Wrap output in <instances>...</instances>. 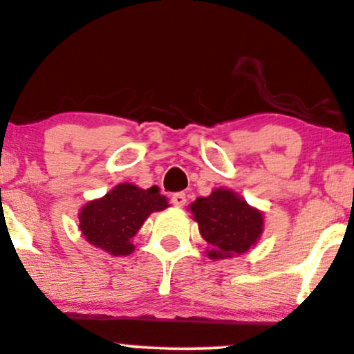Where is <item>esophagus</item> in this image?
Wrapping results in <instances>:
<instances>
[{
	"label": "esophagus",
	"instance_id": "obj_1",
	"mask_svg": "<svg viewBox=\"0 0 354 354\" xmlns=\"http://www.w3.org/2000/svg\"><path fill=\"white\" fill-rule=\"evenodd\" d=\"M171 203L176 208H183L186 205V194L185 193H174L171 196Z\"/></svg>",
	"mask_w": 354,
	"mask_h": 354
}]
</instances>
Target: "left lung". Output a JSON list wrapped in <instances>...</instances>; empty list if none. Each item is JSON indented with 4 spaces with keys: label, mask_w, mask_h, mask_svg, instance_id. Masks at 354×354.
I'll use <instances>...</instances> for the list:
<instances>
[{
    "label": "left lung",
    "mask_w": 354,
    "mask_h": 354,
    "mask_svg": "<svg viewBox=\"0 0 354 354\" xmlns=\"http://www.w3.org/2000/svg\"><path fill=\"white\" fill-rule=\"evenodd\" d=\"M200 234L208 243L209 259H228L245 254L261 238L265 230L263 211L248 205L230 188H216L209 196L196 198L189 205Z\"/></svg>",
    "instance_id": "obj_1"
}]
</instances>
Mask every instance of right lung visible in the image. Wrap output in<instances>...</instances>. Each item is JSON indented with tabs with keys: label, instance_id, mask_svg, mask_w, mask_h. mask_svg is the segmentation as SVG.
<instances>
[{
	"label": "right lung",
	"instance_id": "obj_1",
	"mask_svg": "<svg viewBox=\"0 0 354 354\" xmlns=\"http://www.w3.org/2000/svg\"><path fill=\"white\" fill-rule=\"evenodd\" d=\"M168 206V198L160 194L158 186L143 189L131 183H121L80 209V231L89 245L108 254L128 256L135 251L131 239L149 214Z\"/></svg>",
	"mask_w": 354,
	"mask_h": 354
}]
</instances>
